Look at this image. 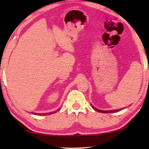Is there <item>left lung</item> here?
<instances>
[{"label":"left lung","mask_w":149,"mask_h":149,"mask_svg":"<svg viewBox=\"0 0 149 149\" xmlns=\"http://www.w3.org/2000/svg\"><path fill=\"white\" fill-rule=\"evenodd\" d=\"M92 107L94 108V109L97 111V112H101V113H113V112H119V111L123 110V108H120V109H117V110H99L98 109V108H96L95 107H93V106L91 104Z\"/></svg>","instance_id":"8db88e82"}]
</instances>
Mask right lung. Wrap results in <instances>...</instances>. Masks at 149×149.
I'll return each mask as SVG.
<instances>
[{"mask_svg": "<svg viewBox=\"0 0 149 149\" xmlns=\"http://www.w3.org/2000/svg\"><path fill=\"white\" fill-rule=\"evenodd\" d=\"M60 110V109H59ZM57 112V110L55 111V112H50V113H43V114H39V113H35V112H32L33 114H34L35 115H39V116H44V115H47V114H54V113H56Z\"/></svg>", "mask_w": 149, "mask_h": 149, "instance_id": "add662e5", "label": "right lung"}]
</instances>
